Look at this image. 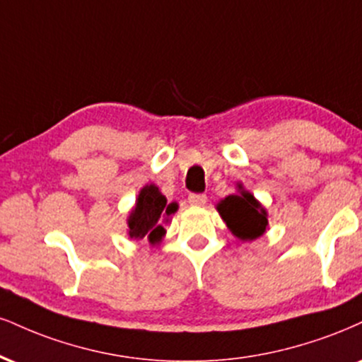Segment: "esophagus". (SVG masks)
I'll return each mask as SVG.
<instances>
[{
	"label": "esophagus",
	"instance_id": "34e87169",
	"mask_svg": "<svg viewBox=\"0 0 362 362\" xmlns=\"http://www.w3.org/2000/svg\"><path fill=\"white\" fill-rule=\"evenodd\" d=\"M189 202L192 204V206H204V204L207 202V195L206 194H190Z\"/></svg>",
	"mask_w": 362,
	"mask_h": 362
}]
</instances>
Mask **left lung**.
Here are the masks:
<instances>
[{
    "label": "left lung",
    "mask_w": 362,
    "mask_h": 362,
    "mask_svg": "<svg viewBox=\"0 0 362 362\" xmlns=\"http://www.w3.org/2000/svg\"><path fill=\"white\" fill-rule=\"evenodd\" d=\"M217 211L226 221L228 228L233 230L234 236L243 239V241L259 238L268 226L267 211L259 206L258 200L245 190L239 194L228 195L217 206Z\"/></svg>",
    "instance_id": "left-lung-1"
}]
</instances>
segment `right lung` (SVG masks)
<instances>
[{"mask_svg":"<svg viewBox=\"0 0 362 362\" xmlns=\"http://www.w3.org/2000/svg\"><path fill=\"white\" fill-rule=\"evenodd\" d=\"M175 211L177 204H167V199L160 194L158 187H143L138 195L136 207L128 219L129 236L134 239L148 238V241L155 245L165 234L160 217L173 214Z\"/></svg>","mask_w":362,"mask_h":362,"instance_id":"add662e5","label":"right lung"}]
</instances>
